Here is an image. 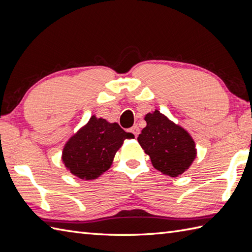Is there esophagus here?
I'll use <instances>...</instances> for the list:
<instances>
[{
    "instance_id": "1",
    "label": "esophagus",
    "mask_w": 252,
    "mask_h": 252,
    "mask_svg": "<svg viewBox=\"0 0 252 252\" xmlns=\"http://www.w3.org/2000/svg\"><path fill=\"white\" fill-rule=\"evenodd\" d=\"M130 132L134 134L135 137H137L138 134H139V127H138L137 126H132V127L130 128Z\"/></svg>"
}]
</instances>
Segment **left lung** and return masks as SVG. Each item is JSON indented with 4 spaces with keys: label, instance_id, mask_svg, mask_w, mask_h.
I'll list each match as a JSON object with an SVG mask.
<instances>
[{
    "label": "left lung",
    "instance_id": "left-lung-1",
    "mask_svg": "<svg viewBox=\"0 0 252 252\" xmlns=\"http://www.w3.org/2000/svg\"><path fill=\"white\" fill-rule=\"evenodd\" d=\"M146 127L137 140L153 167L164 175L178 177L188 170L197 156L195 141L182 126L158 109L146 115Z\"/></svg>",
    "mask_w": 252,
    "mask_h": 252
}]
</instances>
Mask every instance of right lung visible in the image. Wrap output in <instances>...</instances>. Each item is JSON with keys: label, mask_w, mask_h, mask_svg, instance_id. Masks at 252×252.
<instances>
[{"label": "right lung", "mask_w": 252, "mask_h": 252, "mask_svg": "<svg viewBox=\"0 0 252 252\" xmlns=\"http://www.w3.org/2000/svg\"><path fill=\"white\" fill-rule=\"evenodd\" d=\"M134 138L118 124L93 116L87 125L71 137L63 150V163L82 180H94L111 167L125 139Z\"/></svg>", "instance_id": "1"}]
</instances>
